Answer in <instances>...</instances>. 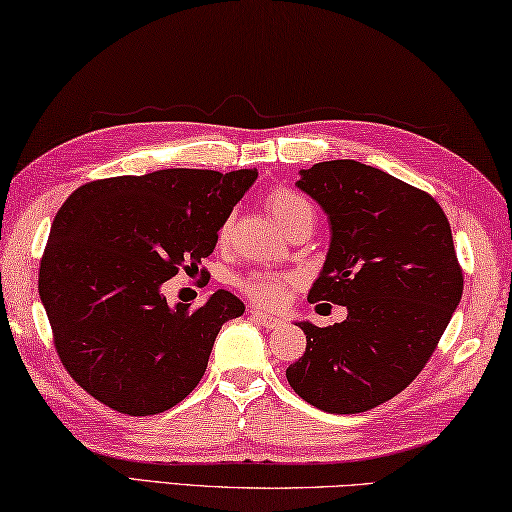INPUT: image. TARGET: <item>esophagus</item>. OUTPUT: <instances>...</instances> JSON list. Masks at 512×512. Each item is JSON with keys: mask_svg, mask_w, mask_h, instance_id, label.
Returning a JSON list of instances; mask_svg holds the SVG:
<instances>
[{"mask_svg": "<svg viewBox=\"0 0 512 512\" xmlns=\"http://www.w3.org/2000/svg\"><path fill=\"white\" fill-rule=\"evenodd\" d=\"M250 318L257 320L266 329H280V327H284V320L282 318H277V315H273V313L259 311V309H250Z\"/></svg>", "mask_w": 512, "mask_h": 512, "instance_id": "esophagus-1", "label": "esophagus"}]
</instances>
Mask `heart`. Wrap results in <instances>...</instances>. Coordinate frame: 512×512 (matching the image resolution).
Here are the masks:
<instances>
[{"label": "heart", "mask_w": 512, "mask_h": 512, "mask_svg": "<svg viewBox=\"0 0 512 512\" xmlns=\"http://www.w3.org/2000/svg\"><path fill=\"white\" fill-rule=\"evenodd\" d=\"M266 208L275 219V224L284 232L293 226L302 224V221H313V208L300 194L288 188H273L266 194ZM230 235V221H224L219 228V241H226ZM239 288L244 291L250 300L257 304L275 306L282 302V297L288 288V280L280 273H266V271H253L244 277H239Z\"/></svg>", "instance_id": "heart-1"}]
</instances>
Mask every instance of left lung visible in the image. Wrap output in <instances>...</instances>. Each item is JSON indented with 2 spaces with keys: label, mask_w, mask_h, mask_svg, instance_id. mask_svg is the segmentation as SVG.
Returning a JSON list of instances; mask_svg holds the SVG:
<instances>
[{
  "label": "left lung",
  "mask_w": 512,
  "mask_h": 512,
  "mask_svg": "<svg viewBox=\"0 0 512 512\" xmlns=\"http://www.w3.org/2000/svg\"><path fill=\"white\" fill-rule=\"evenodd\" d=\"M300 174L297 188L331 226L309 302L347 306V320L300 322L306 351L286 378L322 412H367L421 374L461 300L450 221L434 197L378 167L324 161Z\"/></svg>",
  "instance_id": "1"
}]
</instances>
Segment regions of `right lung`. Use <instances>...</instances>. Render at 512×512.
Returning <instances> with one entry per match:
<instances>
[{
    "label": "right lung",
    "instance_id": "obj_1",
    "mask_svg": "<svg viewBox=\"0 0 512 512\" xmlns=\"http://www.w3.org/2000/svg\"><path fill=\"white\" fill-rule=\"evenodd\" d=\"M257 170H159L80 185L53 219L40 262V300L71 378L129 416L181 403L224 322L244 313L228 291L190 309L163 282L199 271Z\"/></svg>",
    "mask_w": 512,
    "mask_h": 512
}]
</instances>
